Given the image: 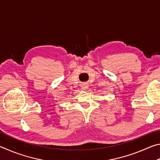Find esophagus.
Instances as JSON below:
<instances>
[{
  "label": "esophagus",
  "mask_w": 160,
  "mask_h": 160,
  "mask_svg": "<svg viewBox=\"0 0 160 160\" xmlns=\"http://www.w3.org/2000/svg\"><path fill=\"white\" fill-rule=\"evenodd\" d=\"M88 85H87L86 83H84V84H82V85H81V88L84 89V90H85V89L88 88Z\"/></svg>",
  "instance_id": "esophagus-1"
}]
</instances>
